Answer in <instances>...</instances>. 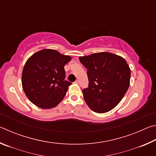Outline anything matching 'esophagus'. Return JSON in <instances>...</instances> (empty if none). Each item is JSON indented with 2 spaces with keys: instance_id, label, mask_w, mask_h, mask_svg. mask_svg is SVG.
<instances>
[{
  "instance_id": "obj_1",
  "label": "esophagus",
  "mask_w": 156,
  "mask_h": 156,
  "mask_svg": "<svg viewBox=\"0 0 156 156\" xmlns=\"http://www.w3.org/2000/svg\"><path fill=\"white\" fill-rule=\"evenodd\" d=\"M74 83H75V84H78V83H79V81H78V80H76V81L74 82Z\"/></svg>"
}]
</instances>
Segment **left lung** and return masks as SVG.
<instances>
[{"mask_svg":"<svg viewBox=\"0 0 156 156\" xmlns=\"http://www.w3.org/2000/svg\"><path fill=\"white\" fill-rule=\"evenodd\" d=\"M79 60L87 69L89 87L83 90L84 101L94 112H109L120 102L130 84L127 62L110 52L80 56Z\"/></svg>","mask_w":156,"mask_h":156,"instance_id":"left-lung-1","label":"left lung"}]
</instances>
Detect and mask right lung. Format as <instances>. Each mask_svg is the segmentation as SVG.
Instances as JSON below:
<instances>
[{
    "mask_svg": "<svg viewBox=\"0 0 156 156\" xmlns=\"http://www.w3.org/2000/svg\"><path fill=\"white\" fill-rule=\"evenodd\" d=\"M72 60L56 50L44 49L26 61L22 86L27 98L42 109L56 107L64 98L72 83L65 80V65Z\"/></svg>",
    "mask_w": 156,
    "mask_h": 156,
    "instance_id": "add662e5",
    "label": "right lung"
}]
</instances>
